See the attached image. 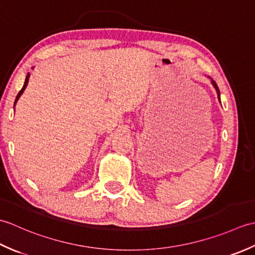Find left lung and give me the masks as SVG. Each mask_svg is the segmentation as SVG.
Segmentation results:
<instances>
[{
  "label": "left lung",
  "mask_w": 255,
  "mask_h": 255,
  "mask_svg": "<svg viewBox=\"0 0 255 255\" xmlns=\"http://www.w3.org/2000/svg\"><path fill=\"white\" fill-rule=\"evenodd\" d=\"M208 79H210V81H211V84H213V86L215 88V90H216V92H217V95H218V100H219V102H220V92H219V89H218V86H217V84H216V82L215 81L211 79L210 77H207Z\"/></svg>",
  "instance_id": "8db88e82"
}]
</instances>
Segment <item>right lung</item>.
I'll return each mask as SVG.
<instances>
[{
    "label": "right lung",
    "mask_w": 255,
    "mask_h": 255,
    "mask_svg": "<svg viewBox=\"0 0 255 255\" xmlns=\"http://www.w3.org/2000/svg\"><path fill=\"white\" fill-rule=\"evenodd\" d=\"M29 77H30V74H29V73H27V75H26V79H25V83H24V85H23V89H21V90L18 92L17 96H16V100H15V102H14V107H15V105H16V103H17V101H18L19 97L21 96V94L24 93V91H25V89H26V86H27V84H28Z\"/></svg>",
    "instance_id": "1"
}]
</instances>
